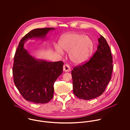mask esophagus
<instances>
[{
  "label": "esophagus",
  "mask_w": 130,
  "mask_h": 130,
  "mask_svg": "<svg viewBox=\"0 0 130 130\" xmlns=\"http://www.w3.org/2000/svg\"><path fill=\"white\" fill-rule=\"evenodd\" d=\"M63 70L65 72H69L71 71V68L69 64H65L63 67Z\"/></svg>",
  "instance_id": "obj_1"
}]
</instances>
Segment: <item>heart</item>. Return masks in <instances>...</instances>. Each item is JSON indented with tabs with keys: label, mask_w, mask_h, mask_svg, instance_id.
Returning a JSON list of instances; mask_svg holds the SVG:
<instances>
[{
	"label": "heart",
	"mask_w": 130,
	"mask_h": 130,
	"mask_svg": "<svg viewBox=\"0 0 130 130\" xmlns=\"http://www.w3.org/2000/svg\"><path fill=\"white\" fill-rule=\"evenodd\" d=\"M59 44L63 50L70 52V59L77 64H83L88 60L94 46L93 40L90 37L75 32L68 33L62 36ZM61 48L58 46L56 47L58 52H62Z\"/></svg>",
	"instance_id": "obj_1"
}]
</instances>
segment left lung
I'll use <instances>...</instances> for the list:
<instances>
[{
  "instance_id": "obj_1",
  "label": "left lung",
  "mask_w": 130,
  "mask_h": 130,
  "mask_svg": "<svg viewBox=\"0 0 130 130\" xmlns=\"http://www.w3.org/2000/svg\"><path fill=\"white\" fill-rule=\"evenodd\" d=\"M97 50L90 60L72 71L73 92L86 100L101 95L111 79L113 69L111 50L102 36L98 39Z\"/></svg>"
}]
</instances>
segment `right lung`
<instances>
[{
	"instance_id": "obj_1",
	"label": "right lung",
	"mask_w": 130,
	"mask_h": 130,
	"mask_svg": "<svg viewBox=\"0 0 130 130\" xmlns=\"http://www.w3.org/2000/svg\"><path fill=\"white\" fill-rule=\"evenodd\" d=\"M55 29L49 27L31 30L21 39L15 52L13 80L19 93L27 101L45 104L53 99L54 85L62 73L63 62L37 59L24 48V43L29 39L44 40L48 31Z\"/></svg>"
}]
</instances>
